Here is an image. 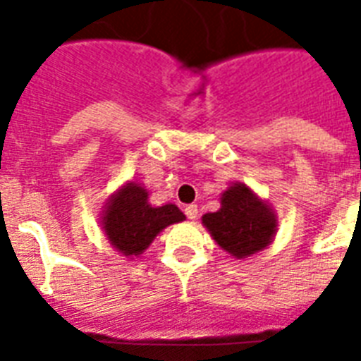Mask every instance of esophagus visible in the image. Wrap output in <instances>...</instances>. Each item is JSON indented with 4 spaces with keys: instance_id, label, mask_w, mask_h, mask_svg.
Masks as SVG:
<instances>
[{
    "instance_id": "esophagus-1",
    "label": "esophagus",
    "mask_w": 361,
    "mask_h": 361,
    "mask_svg": "<svg viewBox=\"0 0 361 361\" xmlns=\"http://www.w3.org/2000/svg\"><path fill=\"white\" fill-rule=\"evenodd\" d=\"M184 213H186V217H188V219H196V217H198V206H194V204H192V206H186L184 207Z\"/></svg>"
}]
</instances>
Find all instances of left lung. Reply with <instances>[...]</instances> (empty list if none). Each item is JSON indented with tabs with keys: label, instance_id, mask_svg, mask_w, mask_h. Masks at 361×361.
Segmentation results:
<instances>
[{
	"label": "left lung",
	"instance_id": "obj_1",
	"mask_svg": "<svg viewBox=\"0 0 361 361\" xmlns=\"http://www.w3.org/2000/svg\"><path fill=\"white\" fill-rule=\"evenodd\" d=\"M213 240L236 259L269 246L277 233V217L267 202L246 184H233L221 194V207L202 217Z\"/></svg>",
	"mask_w": 361,
	"mask_h": 361
}]
</instances>
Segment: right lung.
I'll return each mask as SVG.
<instances>
[{
  "label": "right lung",
  "mask_w": 361,
  "mask_h": 361,
  "mask_svg": "<svg viewBox=\"0 0 361 361\" xmlns=\"http://www.w3.org/2000/svg\"><path fill=\"white\" fill-rule=\"evenodd\" d=\"M184 221V213L175 204L154 207L148 190L138 183H126L107 200L102 228L113 248L123 256H140L155 236L173 223Z\"/></svg>",
  "instance_id": "1"
}]
</instances>
